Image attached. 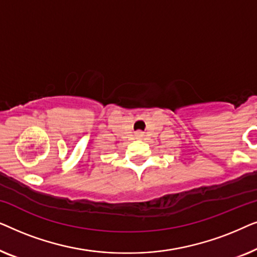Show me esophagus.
<instances>
[{"instance_id":"1","label":"esophagus","mask_w":257,"mask_h":257,"mask_svg":"<svg viewBox=\"0 0 257 257\" xmlns=\"http://www.w3.org/2000/svg\"><path fill=\"white\" fill-rule=\"evenodd\" d=\"M143 136H144V135H143V132H137V133H136V137H137V138H138V139L142 138Z\"/></svg>"}]
</instances>
